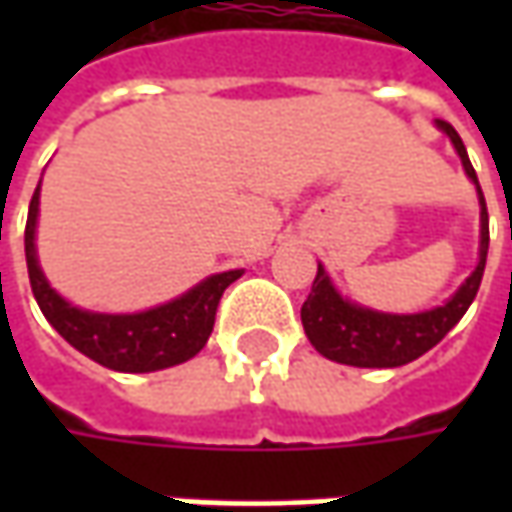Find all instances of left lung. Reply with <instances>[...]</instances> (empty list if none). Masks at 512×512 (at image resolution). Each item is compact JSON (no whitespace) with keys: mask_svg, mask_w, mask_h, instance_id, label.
<instances>
[{"mask_svg":"<svg viewBox=\"0 0 512 512\" xmlns=\"http://www.w3.org/2000/svg\"><path fill=\"white\" fill-rule=\"evenodd\" d=\"M439 130H444L453 142V148L462 159L464 173L473 179L479 190V205H482V242H479V265L464 279V285L444 302L442 307L424 310V313H379L370 307L353 305L339 296L333 287L325 267L319 265L316 279L310 287V296L302 305V325L310 344L330 359V362L350 364V367H402V364L419 359L430 347L442 342L444 336L459 325L467 307L473 305L487 262V245H490V230H487V205L484 193L476 179V170L467 159L462 136L450 122L436 119Z\"/></svg>","mask_w":512,"mask_h":512,"instance_id":"1","label":"left lung"}]
</instances>
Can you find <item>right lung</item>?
I'll list each match as a JSON object with an SVG mask.
<instances>
[{"label": "right lung", "mask_w": 512, "mask_h": 512, "mask_svg": "<svg viewBox=\"0 0 512 512\" xmlns=\"http://www.w3.org/2000/svg\"><path fill=\"white\" fill-rule=\"evenodd\" d=\"M42 185V182H39ZM36 216L39 187L30 199L25 225V259H28L30 290L56 333L79 353L119 373H153L193 359L213 333L216 307L227 285H233L242 270L216 273L190 287L168 305L150 307L142 313H90L65 302L48 285L36 259Z\"/></svg>", "instance_id": "1"}]
</instances>
